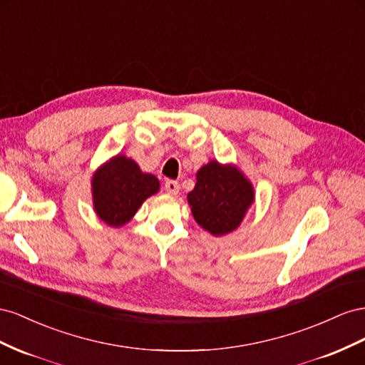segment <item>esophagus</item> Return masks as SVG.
Listing matches in <instances>:
<instances>
[{
    "mask_svg": "<svg viewBox=\"0 0 365 365\" xmlns=\"http://www.w3.org/2000/svg\"><path fill=\"white\" fill-rule=\"evenodd\" d=\"M165 190H166V192L175 195L180 190V185H179V182H175V180H166L165 182Z\"/></svg>",
    "mask_w": 365,
    "mask_h": 365,
    "instance_id": "esophagus-1",
    "label": "esophagus"
}]
</instances>
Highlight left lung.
<instances>
[{
    "instance_id": "left-lung-1",
    "label": "left lung",
    "mask_w": 365,
    "mask_h": 365,
    "mask_svg": "<svg viewBox=\"0 0 365 365\" xmlns=\"http://www.w3.org/2000/svg\"><path fill=\"white\" fill-rule=\"evenodd\" d=\"M188 202L197 223L212 235H225L242 223L254 202V190L235 166L212 160L197 173Z\"/></svg>"
}]
</instances>
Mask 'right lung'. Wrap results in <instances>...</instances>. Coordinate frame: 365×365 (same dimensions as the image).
<instances>
[{
    "label": "right lung",
    "mask_w": 365,
    "mask_h": 365,
    "mask_svg": "<svg viewBox=\"0 0 365 365\" xmlns=\"http://www.w3.org/2000/svg\"><path fill=\"white\" fill-rule=\"evenodd\" d=\"M93 202L101 220L122 226L136 214L145 199L159 191V180L140 171L139 165L116 155L93 175Z\"/></svg>",
    "instance_id": "add662e5"
}]
</instances>
